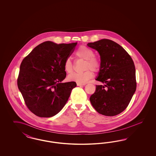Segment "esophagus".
<instances>
[{
  "label": "esophagus",
  "mask_w": 156,
  "mask_h": 156,
  "mask_svg": "<svg viewBox=\"0 0 156 156\" xmlns=\"http://www.w3.org/2000/svg\"><path fill=\"white\" fill-rule=\"evenodd\" d=\"M85 83H77V86H84Z\"/></svg>",
  "instance_id": "obj_1"
}]
</instances>
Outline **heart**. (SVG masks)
Segmentation results:
<instances>
[{"mask_svg": "<svg viewBox=\"0 0 156 156\" xmlns=\"http://www.w3.org/2000/svg\"><path fill=\"white\" fill-rule=\"evenodd\" d=\"M75 55L81 59L85 60L83 73H74L68 75V80L70 81H75L81 83H85L94 76L93 72L98 71L101 68V62L99 60L94 56V52L88 47L86 46L80 47L75 52ZM64 69L67 73H71L74 70V66L70 58L66 59L64 64Z\"/></svg>", "mask_w": 156, "mask_h": 156, "instance_id": "b5f03b06", "label": "heart"}]
</instances>
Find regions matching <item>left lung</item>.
<instances>
[{"label": "left lung", "mask_w": 156, "mask_h": 156, "mask_svg": "<svg viewBox=\"0 0 156 156\" xmlns=\"http://www.w3.org/2000/svg\"><path fill=\"white\" fill-rule=\"evenodd\" d=\"M87 45L100 55L101 68L96 80L105 83L96 85L90 102L100 114L117 115L127 107L136 89L133 61L122 46L111 40L102 39Z\"/></svg>", "instance_id": "1"}]
</instances>
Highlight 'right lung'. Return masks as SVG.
I'll return each mask as SVG.
<instances>
[{
  "label": "right lung",
  "mask_w": 156,
  "mask_h": 156,
  "mask_svg": "<svg viewBox=\"0 0 156 156\" xmlns=\"http://www.w3.org/2000/svg\"><path fill=\"white\" fill-rule=\"evenodd\" d=\"M76 44L45 41L23 59L17 86L27 107L37 116L50 118L57 115L76 87L75 82L61 81L67 74L64 62Z\"/></svg>",
  "instance_id": "right-lung-1"
}]
</instances>
